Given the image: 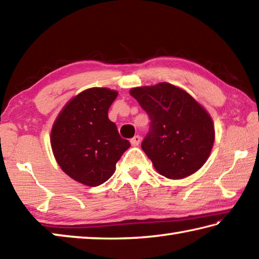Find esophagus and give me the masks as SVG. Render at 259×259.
Listing matches in <instances>:
<instances>
[{
  "label": "esophagus",
  "instance_id": "obj_1",
  "mask_svg": "<svg viewBox=\"0 0 259 259\" xmlns=\"http://www.w3.org/2000/svg\"><path fill=\"white\" fill-rule=\"evenodd\" d=\"M140 140H142V137L137 135V136H135L134 138H131L130 143H131V145H133V146H138L139 143H140Z\"/></svg>",
  "mask_w": 259,
  "mask_h": 259
}]
</instances>
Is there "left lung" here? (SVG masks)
Instances as JSON below:
<instances>
[{"label":"left lung","mask_w":259,"mask_h":259,"mask_svg":"<svg viewBox=\"0 0 259 259\" xmlns=\"http://www.w3.org/2000/svg\"><path fill=\"white\" fill-rule=\"evenodd\" d=\"M151 119L142 148L157 172L183 179L202 166L211 153L214 126L211 116L192 96L166 82L130 90Z\"/></svg>","instance_id":"left-lung-1"}]
</instances>
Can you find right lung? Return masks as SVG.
<instances>
[{"label": "right lung", "mask_w": 259, "mask_h": 259, "mask_svg": "<svg viewBox=\"0 0 259 259\" xmlns=\"http://www.w3.org/2000/svg\"><path fill=\"white\" fill-rule=\"evenodd\" d=\"M117 91L90 88L65 105L54 122L50 143L63 171L83 185L95 187L108 181L116 162L130 147L108 119Z\"/></svg>", "instance_id": "obj_1"}]
</instances>
